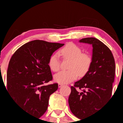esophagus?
Here are the masks:
<instances>
[{
	"label": "esophagus",
	"instance_id": "esophagus-1",
	"mask_svg": "<svg viewBox=\"0 0 123 123\" xmlns=\"http://www.w3.org/2000/svg\"><path fill=\"white\" fill-rule=\"evenodd\" d=\"M63 86H64V85H63L62 84H60V83H59V84H58V87H59V88H60V87H62Z\"/></svg>",
	"mask_w": 123,
	"mask_h": 123
}]
</instances>
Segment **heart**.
Returning <instances> with one entry per match:
<instances>
[{
  "instance_id": "obj_1",
  "label": "heart",
  "mask_w": 123,
  "mask_h": 123,
  "mask_svg": "<svg viewBox=\"0 0 123 123\" xmlns=\"http://www.w3.org/2000/svg\"><path fill=\"white\" fill-rule=\"evenodd\" d=\"M79 46L74 43L67 44L59 51L64 58L71 59L68 71H61L54 76V81L60 84H68L77 79L79 74L83 76L86 74L91 65L92 57L90 55L82 53ZM49 67L54 72L60 68V58L58 53H55L49 59Z\"/></svg>"
}]
</instances>
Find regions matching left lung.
Instances as JSON below:
<instances>
[{"label": "left lung", "mask_w": 123, "mask_h": 123, "mask_svg": "<svg viewBox=\"0 0 123 123\" xmlns=\"http://www.w3.org/2000/svg\"><path fill=\"white\" fill-rule=\"evenodd\" d=\"M80 43L92 45L91 65L83 77L71 87L68 104L72 113L80 119L96 112L112 95L115 61L110 49L99 40L84 38ZM84 90L77 91L76 87Z\"/></svg>", "instance_id": "obj_1"}]
</instances>
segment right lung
Instances as JSON below:
<instances>
[{"instance_id":"obj_1","label":"right lung","mask_w":123,"mask_h":123,"mask_svg":"<svg viewBox=\"0 0 123 123\" xmlns=\"http://www.w3.org/2000/svg\"><path fill=\"white\" fill-rule=\"evenodd\" d=\"M64 45L36 40L21 46L11 57L7 90L27 113L40 118L46 111L50 95L58 88L57 83L44 85L52 80L49 59Z\"/></svg>"}]
</instances>
